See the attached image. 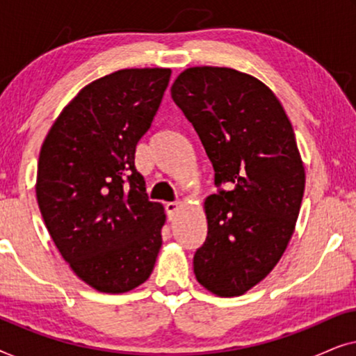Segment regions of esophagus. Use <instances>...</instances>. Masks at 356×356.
Returning <instances> with one entry per match:
<instances>
[{
  "label": "esophagus",
  "instance_id": "1",
  "mask_svg": "<svg viewBox=\"0 0 356 356\" xmlns=\"http://www.w3.org/2000/svg\"><path fill=\"white\" fill-rule=\"evenodd\" d=\"M178 207H179V202H165V211H167V216H168V218L170 220H172V218L175 217V212L178 211Z\"/></svg>",
  "mask_w": 356,
  "mask_h": 356
}]
</instances>
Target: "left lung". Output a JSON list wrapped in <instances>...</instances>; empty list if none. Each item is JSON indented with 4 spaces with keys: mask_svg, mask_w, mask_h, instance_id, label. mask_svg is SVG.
I'll return each instance as SVG.
<instances>
[{
    "mask_svg": "<svg viewBox=\"0 0 356 356\" xmlns=\"http://www.w3.org/2000/svg\"><path fill=\"white\" fill-rule=\"evenodd\" d=\"M172 99L206 149L218 189L204 202L207 238L194 254L199 284L246 293L274 269L293 235L305 167L284 106L259 79L230 67H188Z\"/></svg>",
    "mask_w": 356,
    "mask_h": 356,
    "instance_id": "left-lung-1",
    "label": "left lung"
}]
</instances>
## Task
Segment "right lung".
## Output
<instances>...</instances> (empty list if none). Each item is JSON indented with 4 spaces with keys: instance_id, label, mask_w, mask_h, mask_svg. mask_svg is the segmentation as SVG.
<instances>
[{
    "instance_id": "obj_1",
    "label": "right lung",
    "mask_w": 356,
    "mask_h": 356,
    "mask_svg": "<svg viewBox=\"0 0 356 356\" xmlns=\"http://www.w3.org/2000/svg\"><path fill=\"white\" fill-rule=\"evenodd\" d=\"M172 71L121 70L86 86L43 140L37 202L63 259L92 289L124 293L152 274L163 206L149 201L136 145Z\"/></svg>"
}]
</instances>
